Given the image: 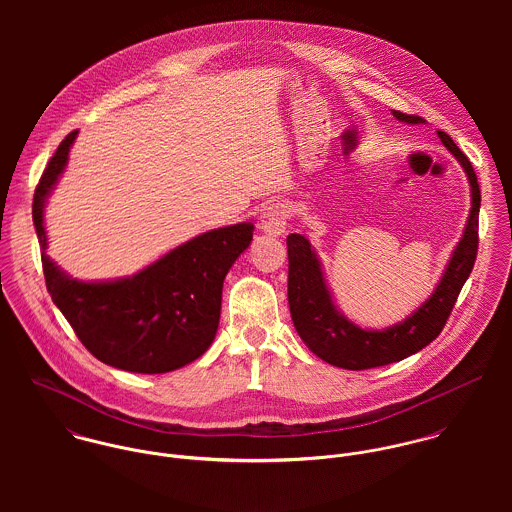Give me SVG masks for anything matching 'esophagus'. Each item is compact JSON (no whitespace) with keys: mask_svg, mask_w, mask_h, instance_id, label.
Returning a JSON list of instances; mask_svg holds the SVG:
<instances>
[{"mask_svg":"<svg viewBox=\"0 0 512 512\" xmlns=\"http://www.w3.org/2000/svg\"><path fill=\"white\" fill-rule=\"evenodd\" d=\"M290 207L286 203H272L260 215V228L270 236H280L288 228Z\"/></svg>","mask_w":512,"mask_h":512,"instance_id":"34e87169","label":"esophagus"}]
</instances>
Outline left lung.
Returning <instances> with one entry per match:
<instances>
[{
    "label": "left lung",
    "instance_id": "1",
    "mask_svg": "<svg viewBox=\"0 0 512 512\" xmlns=\"http://www.w3.org/2000/svg\"><path fill=\"white\" fill-rule=\"evenodd\" d=\"M392 114L396 120L406 124L426 122L420 116L404 114L398 110H392ZM438 136L441 144L457 157L467 173L471 185V211L463 236L453 250V256L439 280L438 288L426 303H422L402 323L382 331H366L349 321L343 313H339L331 299L321 264L311 250L309 240L301 234L288 236V301L293 325L301 341L321 361L329 365L349 370H365L398 363L422 351L441 333L457 301V295L475 266L481 207L477 175L471 161L455 146V142L445 132H438Z\"/></svg>",
    "mask_w": 512,
    "mask_h": 512
}]
</instances>
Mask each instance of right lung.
Returning <instances> with one entry per match:
<instances>
[{"label": "right lung", "mask_w": 512, "mask_h": 512, "mask_svg": "<svg viewBox=\"0 0 512 512\" xmlns=\"http://www.w3.org/2000/svg\"><path fill=\"white\" fill-rule=\"evenodd\" d=\"M76 134L78 130L71 132L57 147L33 197L47 290L98 361L140 374L189 365L217 335L224 276L250 246L254 226L240 222L199 234L132 278L73 280L45 252L43 209L67 167Z\"/></svg>", "instance_id": "right-lung-1"}]
</instances>
